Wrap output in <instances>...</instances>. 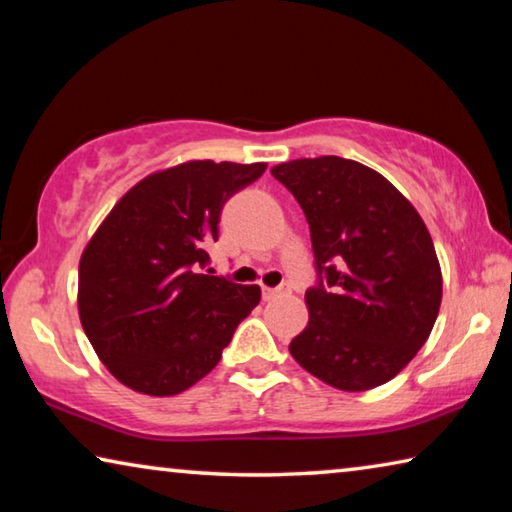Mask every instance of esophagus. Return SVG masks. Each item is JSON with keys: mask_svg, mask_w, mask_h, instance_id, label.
I'll use <instances>...</instances> for the list:
<instances>
[{"mask_svg": "<svg viewBox=\"0 0 512 512\" xmlns=\"http://www.w3.org/2000/svg\"><path fill=\"white\" fill-rule=\"evenodd\" d=\"M289 289H291L289 284H280V287H262V298L273 300L275 296H280V293H287Z\"/></svg>", "mask_w": 512, "mask_h": 512, "instance_id": "1", "label": "esophagus"}]
</instances>
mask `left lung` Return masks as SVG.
<instances>
[{
    "label": "left lung",
    "instance_id": "8db88e82",
    "mask_svg": "<svg viewBox=\"0 0 512 512\" xmlns=\"http://www.w3.org/2000/svg\"><path fill=\"white\" fill-rule=\"evenodd\" d=\"M271 173L305 212L316 266L309 325L289 352L339 391L386 384L438 318L443 277L427 225L381 173L354 160H291Z\"/></svg>",
    "mask_w": 512,
    "mask_h": 512
}]
</instances>
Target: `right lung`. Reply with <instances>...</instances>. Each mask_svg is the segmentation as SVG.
Instances as JSON below:
<instances>
[{
    "label": "right lung",
    "mask_w": 512,
    "mask_h": 512,
    "mask_svg": "<svg viewBox=\"0 0 512 512\" xmlns=\"http://www.w3.org/2000/svg\"><path fill=\"white\" fill-rule=\"evenodd\" d=\"M264 162L196 160L153 173L112 207L79 264L85 334L121 384L176 395L203 379L259 302V287L212 275L205 246L223 205Z\"/></svg>",
    "instance_id": "right-lung-1"
}]
</instances>
